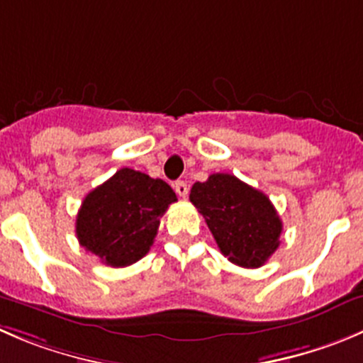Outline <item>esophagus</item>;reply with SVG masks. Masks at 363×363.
I'll return each mask as SVG.
<instances>
[{"label":"esophagus","instance_id":"34e87169","mask_svg":"<svg viewBox=\"0 0 363 363\" xmlns=\"http://www.w3.org/2000/svg\"><path fill=\"white\" fill-rule=\"evenodd\" d=\"M174 189H175V193H177L179 196H182V199H186V196H188V184H186L184 181L175 182Z\"/></svg>","mask_w":363,"mask_h":363}]
</instances>
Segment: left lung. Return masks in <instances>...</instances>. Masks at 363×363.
Returning a JSON list of instances; mask_svg holds the SVG:
<instances>
[{"label": "left lung", "mask_w": 363, "mask_h": 363, "mask_svg": "<svg viewBox=\"0 0 363 363\" xmlns=\"http://www.w3.org/2000/svg\"><path fill=\"white\" fill-rule=\"evenodd\" d=\"M189 200L206 218L220 252L241 267H260L280 245L282 220L271 200L230 174L195 182Z\"/></svg>", "instance_id": "obj_1"}]
</instances>
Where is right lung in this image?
Returning a JSON list of instances; mask_svg holds the SVG:
<instances>
[{
  "instance_id": "1",
  "label": "right lung",
  "mask_w": 363,
  "mask_h": 363,
  "mask_svg": "<svg viewBox=\"0 0 363 363\" xmlns=\"http://www.w3.org/2000/svg\"><path fill=\"white\" fill-rule=\"evenodd\" d=\"M175 191L161 179L121 168L84 196L76 218L77 241L113 267L145 257Z\"/></svg>"
}]
</instances>
